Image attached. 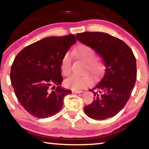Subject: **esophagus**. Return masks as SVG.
<instances>
[{
  "mask_svg": "<svg viewBox=\"0 0 149 149\" xmlns=\"http://www.w3.org/2000/svg\"><path fill=\"white\" fill-rule=\"evenodd\" d=\"M72 93H75V94H78V93H83L84 91L81 90H72Z\"/></svg>",
  "mask_w": 149,
  "mask_h": 149,
  "instance_id": "34e87169",
  "label": "esophagus"
}]
</instances>
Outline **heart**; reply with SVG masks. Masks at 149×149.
Returning <instances> with one entry per match:
<instances>
[{"label":"heart","instance_id":"heart-1","mask_svg":"<svg viewBox=\"0 0 149 149\" xmlns=\"http://www.w3.org/2000/svg\"><path fill=\"white\" fill-rule=\"evenodd\" d=\"M72 54L86 62L85 72L89 71L95 78L99 77L104 69L101 60L97 58L94 49L86 45H81L72 51ZM72 59L70 52H66L60 61V70L63 75H68L72 72ZM92 77L89 74L83 75H72L65 81V85L73 90H80L91 84Z\"/></svg>","mask_w":149,"mask_h":149}]
</instances>
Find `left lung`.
Returning a JSON list of instances; mask_svg holds the SVG:
<instances>
[{"label": "left lung", "instance_id": "obj_1", "mask_svg": "<svg viewBox=\"0 0 149 149\" xmlns=\"http://www.w3.org/2000/svg\"><path fill=\"white\" fill-rule=\"evenodd\" d=\"M76 37L101 56L106 66L101 81L90 90L94 100L84 107V112L96 120L114 116L129 100L137 79L133 51L122 40L106 33L84 32Z\"/></svg>", "mask_w": 149, "mask_h": 149}]
</instances>
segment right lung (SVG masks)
Wrapping results in <instances>:
<instances>
[{
	"mask_svg": "<svg viewBox=\"0 0 149 149\" xmlns=\"http://www.w3.org/2000/svg\"><path fill=\"white\" fill-rule=\"evenodd\" d=\"M75 41L72 34L46 37L25 47L15 58L11 84L20 104L33 116L55 115L61 110L65 96L72 93L60 87L63 80L60 61Z\"/></svg>",
	"mask_w": 149,
	"mask_h": 149,
	"instance_id": "1",
	"label": "right lung"
}]
</instances>
